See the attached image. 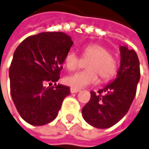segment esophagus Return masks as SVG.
<instances>
[{
	"mask_svg": "<svg viewBox=\"0 0 149 149\" xmlns=\"http://www.w3.org/2000/svg\"><path fill=\"white\" fill-rule=\"evenodd\" d=\"M79 91H80L79 89H76V88H74V87L70 88V93H79Z\"/></svg>",
	"mask_w": 149,
	"mask_h": 149,
	"instance_id": "1",
	"label": "esophagus"
}]
</instances>
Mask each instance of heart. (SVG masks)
<instances>
[{
    "label": "heart",
    "mask_w": 149,
    "mask_h": 149,
    "mask_svg": "<svg viewBox=\"0 0 149 149\" xmlns=\"http://www.w3.org/2000/svg\"><path fill=\"white\" fill-rule=\"evenodd\" d=\"M83 56L90 58L86 64V70L80 71L64 79V83L71 87L80 89L96 84L99 80L98 74L102 80L112 78L116 71V60L104 47L92 44L84 47ZM80 60L75 52L70 51L64 58V65L69 70H75L79 67Z\"/></svg>",
    "instance_id": "heart-1"
}]
</instances>
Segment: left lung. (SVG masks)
I'll use <instances>...</instances> for the list:
<instances>
[{"mask_svg": "<svg viewBox=\"0 0 149 149\" xmlns=\"http://www.w3.org/2000/svg\"><path fill=\"white\" fill-rule=\"evenodd\" d=\"M120 67L116 78L98 91L82 109L84 119L92 126L106 129L119 122L128 112L140 81V61L134 50L120 46ZM104 93V95H102Z\"/></svg>", "mask_w": 149, "mask_h": 149, "instance_id": "8db88e82", "label": "left lung"}]
</instances>
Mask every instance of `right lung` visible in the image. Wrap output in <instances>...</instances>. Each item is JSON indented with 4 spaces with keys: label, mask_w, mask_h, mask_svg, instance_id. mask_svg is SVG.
Segmentation results:
<instances>
[{
    "label": "right lung",
    "mask_w": 149,
    "mask_h": 149,
    "mask_svg": "<svg viewBox=\"0 0 149 149\" xmlns=\"http://www.w3.org/2000/svg\"><path fill=\"white\" fill-rule=\"evenodd\" d=\"M72 45L71 38L63 33H41L26 38L15 50L9 67L10 93L28 124L39 126L53 121L70 93L69 86L56 82Z\"/></svg>",
    "instance_id": "obj_1"
}]
</instances>
